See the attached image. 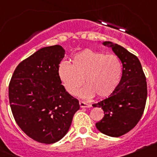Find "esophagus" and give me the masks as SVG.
Instances as JSON below:
<instances>
[{"mask_svg":"<svg viewBox=\"0 0 157 157\" xmlns=\"http://www.w3.org/2000/svg\"><path fill=\"white\" fill-rule=\"evenodd\" d=\"M79 105L81 108H90L91 106L90 104L86 103L85 101H79Z\"/></svg>","mask_w":157,"mask_h":157,"instance_id":"1","label":"esophagus"}]
</instances>
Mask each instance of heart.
Here are the masks:
<instances>
[{
	"instance_id": "1",
	"label": "heart",
	"mask_w": 157,
	"mask_h": 157,
	"mask_svg": "<svg viewBox=\"0 0 157 157\" xmlns=\"http://www.w3.org/2000/svg\"><path fill=\"white\" fill-rule=\"evenodd\" d=\"M123 66L120 58L114 54H107L92 49L78 52L71 58V64L63 61L58 67V75L65 90L75 95L79 91L83 98H108L120 82Z\"/></svg>"
}]
</instances>
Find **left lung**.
Here are the masks:
<instances>
[{
    "label": "left lung",
    "instance_id": "obj_1",
    "mask_svg": "<svg viewBox=\"0 0 157 157\" xmlns=\"http://www.w3.org/2000/svg\"><path fill=\"white\" fill-rule=\"evenodd\" d=\"M109 45L123 63V74L116 90L109 98L93 106L101 108L103 119L96 123L102 134L120 137L135 127L145 110L147 99V83L139 59L135 55L119 45L110 41Z\"/></svg>",
    "mask_w": 157,
    "mask_h": 157
}]
</instances>
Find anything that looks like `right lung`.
Returning a JSON list of instances; mask_svg holds the SVG:
<instances>
[{"label": "right lung", "instance_id": "obj_1", "mask_svg": "<svg viewBox=\"0 0 157 157\" xmlns=\"http://www.w3.org/2000/svg\"><path fill=\"white\" fill-rule=\"evenodd\" d=\"M60 45L42 48L16 67L8 86L12 115L28 137L43 144L67 133L79 102L67 92L58 75L64 57Z\"/></svg>", "mask_w": 157, "mask_h": 157}]
</instances>
